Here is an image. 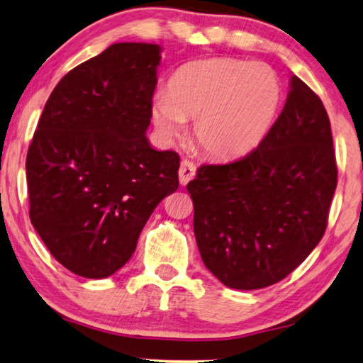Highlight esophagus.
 <instances>
[{"mask_svg":"<svg viewBox=\"0 0 363 363\" xmlns=\"http://www.w3.org/2000/svg\"><path fill=\"white\" fill-rule=\"evenodd\" d=\"M196 175V165L191 162V160L183 159L180 164V170H178V178H180L182 185H186L189 180H193Z\"/></svg>","mask_w":363,"mask_h":363,"instance_id":"esophagus-1","label":"esophagus"}]
</instances>
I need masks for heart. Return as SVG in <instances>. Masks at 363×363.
Here are the masks:
<instances>
[{"mask_svg": "<svg viewBox=\"0 0 363 363\" xmlns=\"http://www.w3.org/2000/svg\"><path fill=\"white\" fill-rule=\"evenodd\" d=\"M280 106V85L264 64L231 57L196 61L178 70L170 90L154 93L151 116L172 140L194 118L193 138L207 156L228 159L259 145Z\"/></svg>", "mask_w": 363, "mask_h": 363, "instance_id": "heart-1", "label": "heart"}]
</instances>
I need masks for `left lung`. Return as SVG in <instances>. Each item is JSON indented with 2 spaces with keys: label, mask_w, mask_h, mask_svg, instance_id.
Listing matches in <instances>:
<instances>
[{
  "label": "left lung",
  "mask_w": 363,
  "mask_h": 363,
  "mask_svg": "<svg viewBox=\"0 0 363 363\" xmlns=\"http://www.w3.org/2000/svg\"><path fill=\"white\" fill-rule=\"evenodd\" d=\"M336 183L328 114L293 75L281 114L260 145L233 162L201 165L188 183L204 265L233 289L286 278L323 238Z\"/></svg>",
  "instance_id": "left-lung-1"
}]
</instances>
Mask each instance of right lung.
I'll return each mask as SVG.
<instances>
[{
	"label": "right lung",
	"mask_w": 363,
	"mask_h": 363,
	"mask_svg": "<svg viewBox=\"0 0 363 363\" xmlns=\"http://www.w3.org/2000/svg\"><path fill=\"white\" fill-rule=\"evenodd\" d=\"M160 46L114 43L64 75L28 147L30 220L59 264L106 278L128 262L180 157L147 141Z\"/></svg>",
	"instance_id": "1"
}]
</instances>
